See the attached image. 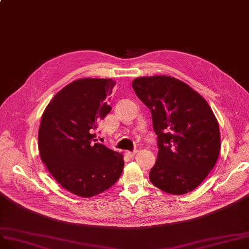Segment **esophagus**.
<instances>
[{
  "mask_svg": "<svg viewBox=\"0 0 249 249\" xmlns=\"http://www.w3.org/2000/svg\"><path fill=\"white\" fill-rule=\"evenodd\" d=\"M136 153H137V150H134V151H126V155H128V156H130V157H133Z\"/></svg>",
  "mask_w": 249,
  "mask_h": 249,
  "instance_id": "34e87169",
  "label": "esophagus"
}]
</instances>
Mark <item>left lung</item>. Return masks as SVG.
<instances>
[{
	"label": "left lung",
	"instance_id": "left-lung-1",
	"mask_svg": "<svg viewBox=\"0 0 249 249\" xmlns=\"http://www.w3.org/2000/svg\"><path fill=\"white\" fill-rule=\"evenodd\" d=\"M132 86L150 109L157 135L158 156L149 179L174 195L194 190L214 167L220 151L219 126L210 106L173 77H140Z\"/></svg>",
	"mask_w": 249,
	"mask_h": 249
}]
</instances>
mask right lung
<instances>
[{
    "label": "right lung",
    "mask_w": 249,
    "mask_h": 249,
    "mask_svg": "<svg viewBox=\"0 0 249 249\" xmlns=\"http://www.w3.org/2000/svg\"><path fill=\"white\" fill-rule=\"evenodd\" d=\"M112 79L76 80L46 107L39 129L42 162L62 187L81 197L110 188L124 168L123 155L96 143L98 123L111 111Z\"/></svg>",
    "instance_id": "obj_1"
}]
</instances>
